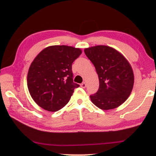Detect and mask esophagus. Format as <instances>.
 Segmentation results:
<instances>
[{
    "label": "esophagus",
    "instance_id": "obj_1",
    "mask_svg": "<svg viewBox=\"0 0 156 156\" xmlns=\"http://www.w3.org/2000/svg\"><path fill=\"white\" fill-rule=\"evenodd\" d=\"M86 85H87V84H86V83L83 82V83H81V84H80V87H83V88H85V87H86Z\"/></svg>",
    "mask_w": 156,
    "mask_h": 156
}]
</instances>
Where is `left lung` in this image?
<instances>
[{"label":"left lung","instance_id":"obj_1","mask_svg":"<svg viewBox=\"0 0 156 156\" xmlns=\"http://www.w3.org/2000/svg\"><path fill=\"white\" fill-rule=\"evenodd\" d=\"M84 52L94 64L99 80L98 91L90 96L92 102L102 110L120 106L129 97L134 85L129 62L119 51L107 45L92 46Z\"/></svg>","mask_w":156,"mask_h":156}]
</instances>
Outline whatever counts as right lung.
<instances>
[{
    "label": "right lung",
    "mask_w": 156,
    "mask_h": 156,
    "mask_svg": "<svg viewBox=\"0 0 156 156\" xmlns=\"http://www.w3.org/2000/svg\"><path fill=\"white\" fill-rule=\"evenodd\" d=\"M82 53L80 48L51 45L35 57L27 74V87L34 101L48 111H59L79 87L73 82L72 63Z\"/></svg>",
    "instance_id": "obj_1"
}]
</instances>
